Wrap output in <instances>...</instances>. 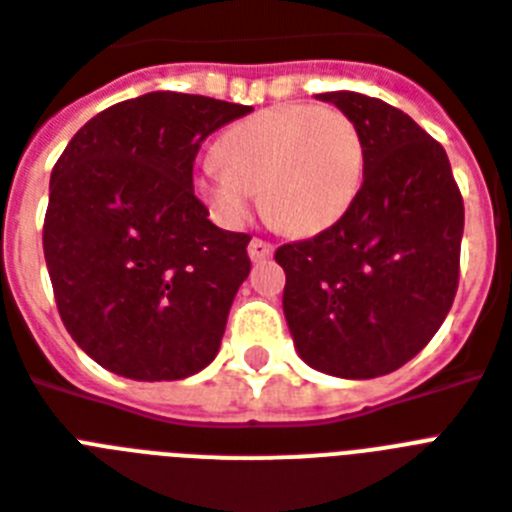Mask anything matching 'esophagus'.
<instances>
[{"instance_id":"34e87169","label":"esophagus","mask_w":512,"mask_h":512,"mask_svg":"<svg viewBox=\"0 0 512 512\" xmlns=\"http://www.w3.org/2000/svg\"><path fill=\"white\" fill-rule=\"evenodd\" d=\"M273 255V244L263 239H252L249 241V257H252V263H263L268 257Z\"/></svg>"}]
</instances>
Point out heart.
Here are the masks:
<instances>
[{
    "mask_svg": "<svg viewBox=\"0 0 512 512\" xmlns=\"http://www.w3.org/2000/svg\"><path fill=\"white\" fill-rule=\"evenodd\" d=\"M193 172V191L217 223H247L255 188L265 215L295 236L332 228L364 180V140L337 108L284 103L231 124Z\"/></svg>",
    "mask_w": 512,
    "mask_h": 512,
    "instance_id": "1",
    "label": "heart"
}]
</instances>
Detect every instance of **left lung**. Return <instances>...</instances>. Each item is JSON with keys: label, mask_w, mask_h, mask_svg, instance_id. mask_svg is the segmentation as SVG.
<instances>
[{"label": "left lung", "mask_w": 512, "mask_h": 512, "mask_svg": "<svg viewBox=\"0 0 512 512\" xmlns=\"http://www.w3.org/2000/svg\"><path fill=\"white\" fill-rule=\"evenodd\" d=\"M356 122L364 183L332 228L276 249L284 316L305 364L372 380L412 361L460 284L465 204L444 146L361 92H321Z\"/></svg>", "instance_id": "8db88e82"}]
</instances>
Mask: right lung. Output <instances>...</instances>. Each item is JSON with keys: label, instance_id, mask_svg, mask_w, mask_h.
<instances>
[{"label": "right lung", "instance_id": "obj_1", "mask_svg": "<svg viewBox=\"0 0 512 512\" xmlns=\"http://www.w3.org/2000/svg\"><path fill=\"white\" fill-rule=\"evenodd\" d=\"M252 108L148 92L100 111L52 167L42 244L74 342L130 380H183L220 350L249 233L193 193L201 143Z\"/></svg>", "mask_w": 512, "mask_h": 512}]
</instances>
